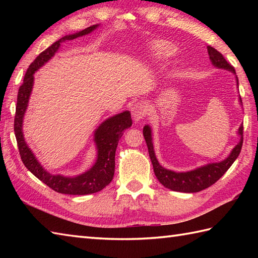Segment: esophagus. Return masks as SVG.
Listing matches in <instances>:
<instances>
[{
	"label": "esophagus",
	"mask_w": 258,
	"mask_h": 258,
	"mask_svg": "<svg viewBox=\"0 0 258 258\" xmlns=\"http://www.w3.org/2000/svg\"><path fill=\"white\" fill-rule=\"evenodd\" d=\"M147 106L144 102H138L132 106V116L134 120H141L146 115Z\"/></svg>",
	"instance_id": "34e87169"
}]
</instances>
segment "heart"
<instances>
[{"label":"heart","mask_w":258,"mask_h":258,"mask_svg":"<svg viewBox=\"0 0 258 258\" xmlns=\"http://www.w3.org/2000/svg\"><path fill=\"white\" fill-rule=\"evenodd\" d=\"M153 52H154V55L156 57L163 58V57L171 55V54L174 52V47H173V45L169 44L168 42L160 41L156 43L154 47H153Z\"/></svg>","instance_id":"1"}]
</instances>
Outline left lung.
<instances>
[{
  "instance_id": "left-lung-1",
  "label": "left lung",
  "mask_w": 258,
  "mask_h": 258,
  "mask_svg": "<svg viewBox=\"0 0 258 258\" xmlns=\"http://www.w3.org/2000/svg\"><path fill=\"white\" fill-rule=\"evenodd\" d=\"M207 52L214 67L217 69L229 71V72H232L235 75V79H236V86L238 89V79L232 65L228 64L222 54L214 47L207 46ZM238 101L240 105H243L240 96L238 97ZM237 134L239 136V142L237 145H235L234 149L229 153V155L226 158H224L223 161L208 163L205 164V165L187 172H175L172 171V169L163 167L160 162L157 161L154 151V145H153L151 126L145 125L143 127V135L147 144V149H149V154L153 164V168H154L155 176L158 179V182H160L164 187L175 191H182V193H196V191H201L203 189L210 187L214 183H216L217 180L225 174V172L232 166V164L238 157L240 150H242L243 125H240L238 127Z\"/></svg>"
}]
</instances>
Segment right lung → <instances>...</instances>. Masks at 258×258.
<instances>
[{"instance_id": "1", "label": "right lung", "mask_w": 258, "mask_h": 258, "mask_svg": "<svg viewBox=\"0 0 258 258\" xmlns=\"http://www.w3.org/2000/svg\"><path fill=\"white\" fill-rule=\"evenodd\" d=\"M100 24H95L80 32H76L74 34L65 35L59 38L58 41L54 42L45 51H43L27 69L23 84L20 86L18 93L14 132L16 141H18L22 162L34 176L57 193L69 195L93 194L102 190L111 183L115 171V152H116L118 141L122 138L124 131L132 126L130 111H124L119 114L113 115L101 123L94 131V139H93L96 147L95 163L86 172L76 175V176H65L62 174H52L46 171L42 166V164L38 162L35 154L27 145L24 139L23 119L27 106H29L33 85H34L35 72L55 55L63 42L90 34Z\"/></svg>"}]
</instances>
